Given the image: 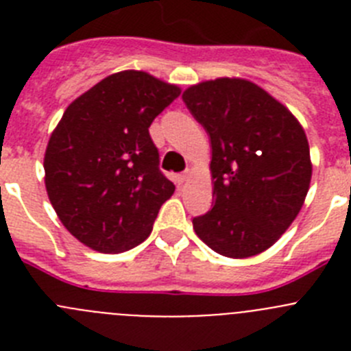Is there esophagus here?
<instances>
[{"label":"esophagus","instance_id":"esophagus-1","mask_svg":"<svg viewBox=\"0 0 351 351\" xmlns=\"http://www.w3.org/2000/svg\"><path fill=\"white\" fill-rule=\"evenodd\" d=\"M186 179H188V173H179V176H178V184H182V182H184Z\"/></svg>","mask_w":351,"mask_h":351}]
</instances>
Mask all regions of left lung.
Wrapping results in <instances>:
<instances>
[{
	"label": "left lung",
	"instance_id": "left-lung-1",
	"mask_svg": "<svg viewBox=\"0 0 351 351\" xmlns=\"http://www.w3.org/2000/svg\"><path fill=\"white\" fill-rule=\"evenodd\" d=\"M210 138L213 209L193 218L204 243L228 258L258 255L297 218L311 182L309 144L293 114L244 79L182 93Z\"/></svg>",
	"mask_w": 351,
	"mask_h": 351
}]
</instances>
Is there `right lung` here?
<instances>
[{
  "label": "right lung",
  "instance_id": "obj_1",
  "mask_svg": "<svg viewBox=\"0 0 351 351\" xmlns=\"http://www.w3.org/2000/svg\"><path fill=\"white\" fill-rule=\"evenodd\" d=\"M179 95L145 71H119L71 101L52 132L43 158L49 200L91 250L121 253L144 243L172 197L149 126Z\"/></svg>",
  "mask_w": 351,
  "mask_h": 351
}]
</instances>
